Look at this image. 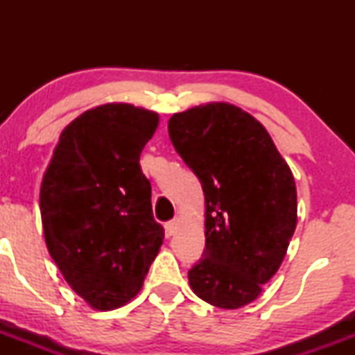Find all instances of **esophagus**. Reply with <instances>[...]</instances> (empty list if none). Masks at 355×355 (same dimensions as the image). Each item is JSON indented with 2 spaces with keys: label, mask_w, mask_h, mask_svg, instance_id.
I'll use <instances>...</instances> for the list:
<instances>
[{
  "label": "esophagus",
  "mask_w": 355,
  "mask_h": 355,
  "mask_svg": "<svg viewBox=\"0 0 355 355\" xmlns=\"http://www.w3.org/2000/svg\"><path fill=\"white\" fill-rule=\"evenodd\" d=\"M165 230H166V235H168V237H172V235L177 234V230H178V220H172V222L166 223Z\"/></svg>",
  "instance_id": "1"
}]
</instances>
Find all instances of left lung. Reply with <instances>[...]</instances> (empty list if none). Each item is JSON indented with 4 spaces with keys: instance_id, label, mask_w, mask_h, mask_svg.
<instances>
[{
    "instance_id": "obj_1",
    "label": "left lung",
    "mask_w": 355,
    "mask_h": 355,
    "mask_svg": "<svg viewBox=\"0 0 355 355\" xmlns=\"http://www.w3.org/2000/svg\"><path fill=\"white\" fill-rule=\"evenodd\" d=\"M168 135L205 195V250L189 272L191 291L227 311L254 302L294 235V175L266 126L225 101L173 113Z\"/></svg>"
}]
</instances>
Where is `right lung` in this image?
Instances as JSON below:
<instances>
[{
    "instance_id": "1",
    "label": "right lung",
    "mask_w": 355,
    "mask_h": 355,
    "mask_svg": "<svg viewBox=\"0 0 355 355\" xmlns=\"http://www.w3.org/2000/svg\"><path fill=\"white\" fill-rule=\"evenodd\" d=\"M160 116L130 103L87 110L64 126L40 189L44 242L64 280L95 311L140 292L164 243L140 155Z\"/></svg>"
}]
</instances>
